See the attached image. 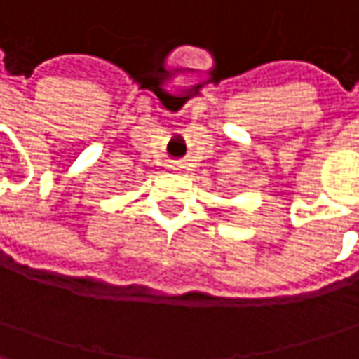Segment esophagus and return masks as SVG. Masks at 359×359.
<instances>
[{
    "mask_svg": "<svg viewBox=\"0 0 359 359\" xmlns=\"http://www.w3.org/2000/svg\"><path fill=\"white\" fill-rule=\"evenodd\" d=\"M168 168H170V170H180V164L179 162H170V164H168Z\"/></svg>",
    "mask_w": 359,
    "mask_h": 359,
    "instance_id": "1",
    "label": "esophagus"
}]
</instances>
